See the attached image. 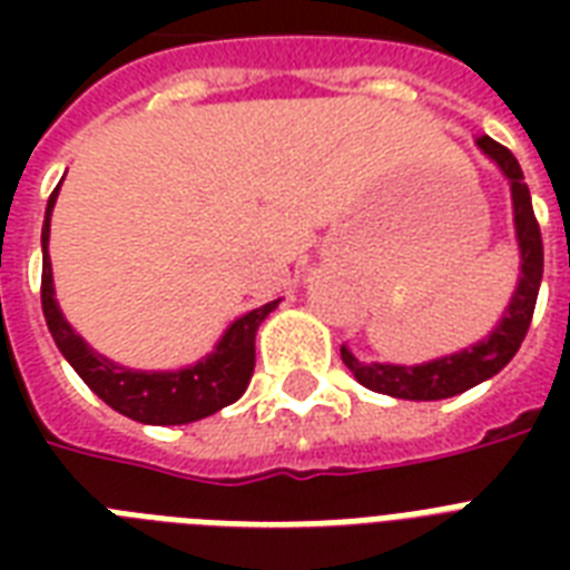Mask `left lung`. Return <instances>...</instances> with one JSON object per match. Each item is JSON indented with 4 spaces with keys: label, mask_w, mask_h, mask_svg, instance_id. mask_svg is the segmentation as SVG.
<instances>
[{
    "label": "left lung",
    "mask_w": 570,
    "mask_h": 570,
    "mask_svg": "<svg viewBox=\"0 0 570 570\" xmlns=\"http://www.w3.org/2000/svg\"><path fill=\"white\" fill-rule=\"evenodd\" d=\"M476 147L497 165L503 174L512 195V222L514 239H518V284L509 295V304L503 307V316L485 337L473 346L452 352V355L434 357L425 364H364L357 361L348 346L340 348L343 364L352 370L357 384H364L373 393H384L393 399H407V402H434V399L459 396L464 390L476 387L482 381L494 379L521 348L527 331H530L535 298H539L541 275H544V245H541V230L532 213L530 186L523 183V171L512 150L497 145L494 138H476Z\"/></svg>",
    "instance_id": "left-lung-1"
}]
</instances>
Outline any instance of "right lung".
I'll use <instances>...</instances> for the list:
<instances>
[{
  "label": "right lung",
  "mask_w": 570,
  "mask_h": 570,
  "mask_svg": "<svg viewBox=\"0 0 570 570\" xmlns=\"http://www.w3.org/2000/svg\"><path fill=\"white\" fill-rule=\"evenodd\" d=\"M58 189H61V183H58ZM58 189L49 195L43 230H40V248H43L40 304H43L49 334L67 364L76 370V375L118 414L147 425L195 423V420H204V416L233 405L245 393L250 375H254V340H257L259 325L281 304V298L233 320L213 346V352L189 366L132 370V366L115 364L111 357L94 352L58 307L52 263H49V222H52Z\"/></svg>",
  "instance_id": "add662e5"
}]
</instances>
